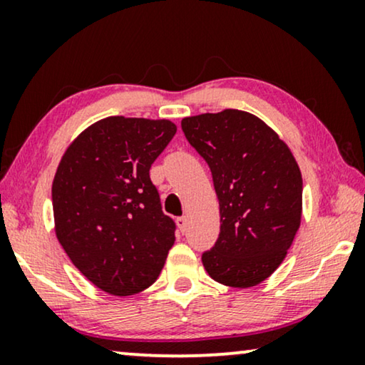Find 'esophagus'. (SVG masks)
<instances>
[{"mask_svg": "<svg viewBox=\"0 0 365 365\" xmlns=\"http://www.w3.org/2000/svg\"><path fill=\"white\" fill-rule=\"evenodd\" d=\"M176 224H178V229H179V231H181V232H184V231H186V226H187V219L186 217H178L176 219Z\"/></svg>", "mask_w": 365, "mask_h": 365, "instance_id": "esophagus-1", "label": "esophagus"}]
</instances>
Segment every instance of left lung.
Returning a JSON list of instances; mask_svg holds the SVG:
<instances>
[{
	"label": "left lung",
	"instance_id": "obj_1",
	"mask_svg": "<svg viewBox=\"0 0 365 365\" xmlns=\"http://www.w3.org/2000/svg\"><path fill=\"white\" fill-rule=\"evenodd\" d=\"M184 136L212 173L221 232L202 254L209 276L252 287L286 257L302 216V176L287 144L251 113L224 109L184 118Z\"/></svg>",
	"mask_w": 365,
	"mask_h": 365
}]
</instances>
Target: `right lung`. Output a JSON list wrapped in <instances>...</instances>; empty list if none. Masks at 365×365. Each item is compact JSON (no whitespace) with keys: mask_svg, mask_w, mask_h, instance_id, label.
<instances>
[{"mask_svg":"<svg viewBox=\"0 0 365 365\" xmlns=\"http://www.w3.org/2000/svg\"><path fill=\"white\" fill-rule=\"evenodd\" d=\"M176 129L168 119L104 118L69 144L58 166V241L83 276L113 296L151 286L176 239L149 178Z\"/></svg>","mask_w":365,"mask_h":365,"instance_id":"1","label":"right lung"}]
</instances>
